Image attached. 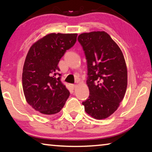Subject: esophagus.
Here are the masks:
<instances>
[{"label":"esophagus","mask_w":152,"mask_h":152,"mask_svg":"<svg viewBox=\"0 0 152 152\" xmlns=\"http://www.w3.org/2000/svg\"><path fill=\"white\" fill-rule=\"evenodd\" d=\"M72 88H75L76 87V84H72Z\"/></svg>","instance_id":"34e87169"}]
</instances>
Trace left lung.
Returning a JSON list of instances; mask_svg holds the SVG:
<instances>
[{
	"label": "left lung",
	"mask_w": 152,
	"mask_h": 152,
	"mask_svg": "<svg viewBox=\"0 0 152 152\" xmlns=\"http://www.w3.org/2000/svg\"><path fill=\"white\" fill-rule=\"evenodd\" d=\"M87 61L90 92L82 102L87 114L96 119L110 117L119 107L127 86V69L121 50L105 31L78 35Z\"/></svg>",
	"instance_id": "8db88e82"
}]
</instances>
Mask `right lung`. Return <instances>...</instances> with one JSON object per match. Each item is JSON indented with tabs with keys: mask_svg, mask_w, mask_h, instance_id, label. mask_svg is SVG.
<instances>
[{
	"mask_svg": "<svg viewBox=\"0 0 152 152\" xmlns=\"http://www.w3.org/2000/svg\"><path fill=\"white\" fill-rule=\"evenodd\" d=\"M77 35L49 33L33 43L28 51L23 68V89L27 103L43 115L60 112L70 96L60 80L58 64L66 50L75 44Z\"/></svg>",
	"mask_w": 152,
	"mask_h": 152,
	"instance_id": "1",
	"label": "right lung"
}]
</instances>
